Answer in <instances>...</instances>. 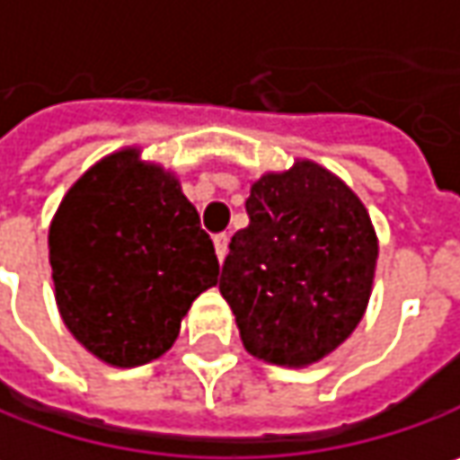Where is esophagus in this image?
<instances>
[{
	"label": "esophagus",
	"mask_w": 460,
	"mask_h": 460,
	"mask_svg": "<svg viewBox=\"0 0 460 460\" xmlns=\"http://www.w3.org/2000/svg\"><path fill=\"white\" fill-rule=\"evenodd\" d=\"M213 244H216V255H218V260H224L226 252H229V234H216V236H213Z\"/></svg>",
	"instance_id": "esophagus-1"
}]
</instances>
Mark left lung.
<instances>
[{"label":"left lung","mask_w":460,"mask_h":460,"mask_svg":"<svg viewBox=\"0 0 460 460\" xmlns=\"http://www.w3.org/2000/svg\"><path fill=\"white\" fill-rule=\"evenodd\" d=\"M244 208L250 226L231 236L218 281L242 343L270 365L320 362L369 302L377 262L369 213L312 161L260 176Z\"/></svg>","instance_id":"8db88e82"}]
</instances>
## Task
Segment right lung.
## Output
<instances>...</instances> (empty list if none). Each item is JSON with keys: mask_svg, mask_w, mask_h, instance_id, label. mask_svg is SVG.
Wrapping results in <instances>:
<instances>
[{"mask_svg": "<svg viewBox=\"0 0 460 460\" xmlns=\"http://www.w3.org/2000/svg\"><path fill=\"white\" fill-rule=\"evenodd\" d=\"M59 314L93 357L148 365L172 349L218 257L174 176L137 150L106 155L80 176L49 229Z\"/></svg>", "mask_w": 460, "mask_h": 460, "instance_id": "obj_1", "label": "right lung"}]
</instances>
